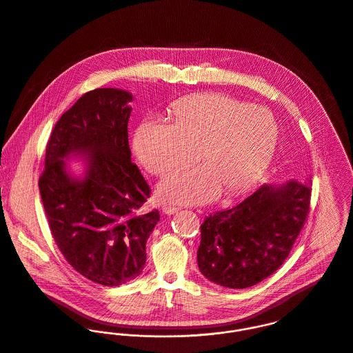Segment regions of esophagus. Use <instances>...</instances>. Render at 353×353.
Wrapping results in <instances>:
<instances>
[{"label":"esophagus","instance_id":"1","mask_svg":"<svg viewBox=\"0 0 353 353\" xmlns=\"http://www.w3.org/2000/svg\"><path fill=\"white\" fill-rule=\"evenodd\" d=\"M162 212H165V214H168V215H170V214H174V212H179V208H176V206H170V205H166V206H163V208H162Z\"/></svg>","mask_w":353,"mask_h":353}]
</instances>
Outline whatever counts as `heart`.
<instances>
[{
    "instance_id": "b5f03b06",
    "label": "heart",
    "mask_w": 353,
    "mask_h": 353,
    "mask_svg": "<svg viewBox=\"0 0 353 353\" xmlns=\"http://www.w3.org/2000/svg\"><path fill=\"white\" fill-rule=\"evenodd\" d=\"M173 123L147 120L135 134L141 165L154 176H166L196 158L205 165L177 172L159 188L163 201L203 203L221 188L236 195L256 183L277 141L273 114L225 94H196L172 109Z\"/></svg>"
}]
</instances>
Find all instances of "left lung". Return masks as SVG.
Listing matches in <instances>:
<instances>
[{
	"instance_id": "left-lung-1",
	"label": "left lung",
	"mask_w": 353,
	"mask_h": 353,
	"mask_svg": "<svg viewBox=\"0 0 353 353\" xmlns=\"http://www.w3.org/2000/svg\"><path fill=\"white\" fill-rule=\"evenodd\" d=\"M311 201L310 183L261 185L232 209L201 225L198 266L221 286L244 289L280 269L300 234Z\"/></svg>"
}]
</instances>
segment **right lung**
Returning a JSON list of instances; mask_svg holds the SVG:
<instances>
[{
	"label": "right lung",
	"mask_w": 353,
	"mask_h": 353,
	"mask_svg": "<svg viewBox=\"0 0 353 353\" xmlns=\"http://www.w3.org/2000/svg\"><path fill=\"white\" fill-rule=\"evenodd\" d=\"M132 95L97 88L81 95L54 125L46 144L39 192L53 239L72 268L105 286L137 279L145 241L159 212H143L151 190L131 161ZM84 152L89 169L72 179L63 158Z\"/></svg>",
	"instance_id": "add662e5"
}]
</instances>
